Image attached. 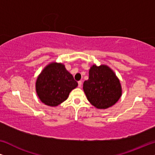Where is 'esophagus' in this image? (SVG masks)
Returning a JSON list of instances; mask_svg holds the SVG:
<instances>
[{"instance_id": "obj_1", "label": "esophagus", "mask_w": 155, "mask_h": 155, "mask_svg": "<svg viewBox=\"0 0 155 155\" xmlns=\"http://www.w3.org/2000/svg\"><path fill=\"white\" fill-rule=\"evenodd\" d=\"M78 87H82V82L81 81L78 82Z\"/></svg>"}]
</instances>
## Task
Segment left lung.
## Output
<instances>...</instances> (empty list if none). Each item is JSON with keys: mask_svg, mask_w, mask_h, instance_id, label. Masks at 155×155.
I'll list each match as a JSON object with an SVG mask.
<instances>
[{"mask_svg": "<svg viewBox=\"0 0 155 155\" xmlns=\"http://www.w3.org/2000/svg\"><path fill=\"white\" fill-rule=\"evenodd\" d=\"M83 90L91 104L99 109L114 106L122 95L119 79L107 65L94 64L90 67L88 80L83 83Z\"/></svg>", "mask_w": 155, "mask_h": 155, "instance_id": "left-lung-1", "label": "left lung"}]
</instances>
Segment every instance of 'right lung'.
Returning <instances> with one entry per match:
<instances>
[{
    "mask_svg": "<svg viewBox=\"0 0 155 155\" xmlns=\"http://www.w3.org/2000/svg\"><path fill=\"white\" fill-rule=\"evenodd\" d=\"M78 85V82L64 64L51 62L44 67L38 75L35 87L41 102L54 107L66 100L70 92Z\"/></svg>",
    "mask_w": 155,
    "mask_h": 155,
    "instance_id": "right-lung-1",
    "label": "right lung"
}]
</instances>
